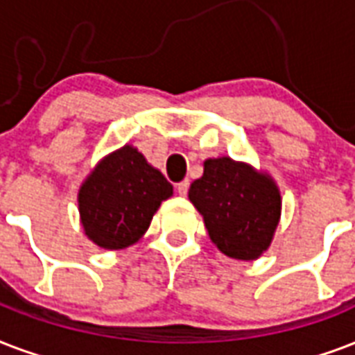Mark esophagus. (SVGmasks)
I'll use <instances>...</instances> for the list:
<instances>
[{
	"mask_svg": "<svg viewBox=\"0 0 355 355\" xmlns=\"http://www.w3.org/2000/svg\"><path fill=\"white\" fill-rule=\"evenodd\" d=\"M189 187H191L189 180L178 183V185H175V189H178V194H180V196H187V194H189Z\"/></svg>",
	"mask_w": 355,
	"mask_h": 355,
	"instance_id": "esophagus-1",
	"label": "esophagus"
}]
</instances>
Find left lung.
<instances>
[{
    "label": "left lung",
    "instance_id": "8db88e82",
    "mask_svg": "<svg viewBox=\"0 0 355 355\" xmlns=\"http://www.w3.org/2000/svg\"><path fill=\"white\" fill-rule=\"evenodd\" d=\"M189 200L222 254L254 261L270 248L282 218V194L270 174L232 157L205 159Z\"/></svg>",
    "mask_w": 355,
    "mask_h": 355
}]
</instances>
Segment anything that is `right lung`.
<instances>
[{
    "label": "right lung",
    "mask_w": 355,
    "mask_h": 355,
    "mask_svg": "<svg viewBox=\"0 0 355 355\" xmlns=\"http://www.w3.org/2000/svg\"><path fill=\"white\" fill-rule=\"evenodd\" d=\"M174 194L157 168L131 144L118 148L90 170L78 192L85 235L103 250H123L148 232L161 203Z\"/></svg>",
    "instance_id": "obj_1"
}]
</instances>
